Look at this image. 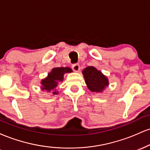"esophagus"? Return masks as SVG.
Returning <instances> with one entry per match:
<instances>
[{"mask_svg": "<svg viewBox=\"0 0 150 150\" xmlns=\"http://www.w3.org/2000/svg\"><path fill=\"white\" fill-rule=\"evenodd\" d=\"M72 68H73V70L74 71L77 72L80 70V65H79V63H75V64L72 65Z\"/></svg>", "mask_w": 150, "mask_h": 150, "instance_id": "34e87169", "label": "esophagus"}]
</instances>
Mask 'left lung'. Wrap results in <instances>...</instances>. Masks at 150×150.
I'll return each mask as SVG.
<instances>
[{"mask_svg":"<svg viewBox=\"0 0 150 150\" xmlns=\"http://www.w3.org/2000/svg\"><path fill=\"white\" fill-rule=\"evenodd\" d=\"M86 84L92 92H102L108 85V79L94 67H87L82 72Z\"/></svg>","mask_w":150,"mask_h":150,"instance_id":"left-lung-1","label":"left lung"}]
</instances>
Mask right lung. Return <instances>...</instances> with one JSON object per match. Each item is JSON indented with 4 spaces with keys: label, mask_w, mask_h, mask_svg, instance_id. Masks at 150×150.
Segmentation results:
<instances>
[{
    "label": "right lung",
    "mask_w": 150,
    "mask_h": 150,
    "mask_svg": "<svg viewBox=\"0 0 150 150\" xmlns=\"http://www.w3.org/2000/svg\"><path fill=\"white\" fill-rule=\"evenodd\" d=\"M73 71L70 68H55L51 73H49V76L42 81V89L47 91L53 90L58 85V82L63 81V75L66 73H71ZM53 94H58V92H52Z\"/></svg>",
    "instance_id": "add662e5"
}]
</instances>
